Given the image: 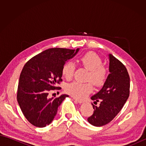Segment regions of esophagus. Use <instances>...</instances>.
Returning a JSON list of instances; mask_svg holds the SVG:
<instances>
[{
	"instance_id": "1",
	"label": "esophagus",
	"mask_w": 146,
	"mask_h": 146,
	"mask_svg": "<svg viewBox=\"0 0 146 146\" xmlns=\"http://www.w3.org/2000/svg\"><path fill=\"white\" fill-rule=\"evenodd\" d=\"M73 99L74 100H75V101H76L77 102H78V103H80V104H82V103H83V100H80V99H78V98H75V97H73Z\"/></svg>"
}]
</instances>
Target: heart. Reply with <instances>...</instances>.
<instances>
[{"label": "heart", "instance_id": "b5f03b06", "mask_svg": "<svg viewBox=\"0 0 146 146\" xmlns=\"http://www.w3.org/2000/svg\"><path fill=\"white\" fill-rule=\"evenodd\" d=\"M80 63L84 68L90 71L88 80L96 86H102L107 79V70L102 66V61L98 56L93 52H89L80 58ZM75 64L72 61H68L62 68V74L66 80H71L75 71ZM94 89L90 83H82L75 82L68 84L66 92L76 98H84Z\"/></svg>", "mask_w": 146, "mask_h": 146}]
</instances>
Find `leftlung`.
I'll return each mask as SVG.
<instances>
[{"mask_svg":"<svg viewBox=\"0 0 146 146\" xmlns=\"http://www.w3.org/2000/svg\"><path fill=\"white\" fill-rule=\"evenodd\" d=\"M108 59L110 73L100 90L91 97L94 103L100 102L98 107L92 104L94 113L87 119L90 124L96 127L111 122L129 97L130 77L125 66L112 54H108Z\"/></svg>","mask_w":146,"mask_h":146,"instance_id":"8db88e82","label":"left lung"}]
</instances>
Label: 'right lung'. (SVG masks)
Listing matches in <instances>:
<instances>
[{
  "mask_svg": "<svg viewBox=\"0 0 146 146\" xmlns=\"http://www.w3.org/2000/svg\"><path fill=\"white\" fill-rule=\"evenodd\" d=\"M80 48H51L37 54L24 65L19 80L17 100L24 115L38 127L50 124L58 108L69 96L48 97L62 81V68L78 53Z\"/></svg>",
  "mask_w": 146,
  "mask_h": 146,
  "instance_id": "1",
  "label": "right lung"
}]
</instances>
